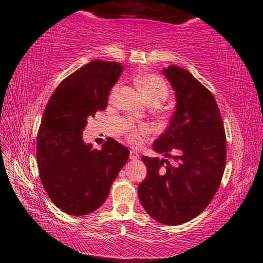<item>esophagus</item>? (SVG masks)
Returning a JSON list of instances; mask_svg holds the SVG:
<instances>
[{
  "mask_svg": "<svg viewBox=\"0 0 263 263\" xmlns=\"http://www.w3.org/2000/svg\"><path fill=\"white\" fill-rule=\"evenodd\" d=\"M130 159L131 160L139 159V154L136 152V150H131V152H130Z\"/></svg>",
  "mask_w": 263,
  "mask_h": 263,
  "instance_id": "esophagus-1",
  "label": "esophagus"
}]
</instances>
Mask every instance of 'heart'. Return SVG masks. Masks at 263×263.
I'll return each instance as SVG.
<instances>
[{
	"label": "heart",
	"instance_id": "1",
	"mask_svg": "<svg viewBox=\"0 0 263 263\" xmlns=\"http://www.w3.org/2000/svg\"><path fill=\"white\" fill-rule=\"evenodd\" d=\"M138 87L142 92L143 97L147 102L160 104L168 96V87L166 82L157 74H143L138 78ZM117 90V86L113 89V93ZM127 139L133 144H139L141 142V137L148 133L149 128L146 125L135 126L130 124L127 126Z\"/></svg>",
	"mask_w": 263,
	"mask_h": 263
}]
</instances>
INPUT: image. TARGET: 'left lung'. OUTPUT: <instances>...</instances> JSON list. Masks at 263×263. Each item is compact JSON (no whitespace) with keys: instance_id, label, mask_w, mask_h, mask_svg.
Wrapping results in <instances>:
<instances>
[{"instance_id":"1","label":"left lung","mask_w":263,"mask_h":263,"mask_svg":"<svg viewBox=\"0 0 263 263\" xmlns=\"http://www.w3.org/2000/svg\"><path fill=\"white\" fill-rule=\"evenodd\" d=\"M163 73L175 91L176 108L153 149L177 164L142 156L147 177L138 194L155 220L175 226L200 215L216 194L226 164V135L215 97L202 83L176 65Z\"/></svg>"}]
</instances>
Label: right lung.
I'll list each match as a JSON object with an SVG mask.
<instances>
[{"label": "right lung", "instance_id": "add662e5", "mask_svg": "<svg viewBox=\"0 0 263 263\" xmlns=\"http://www.w3.org/2000/svg\"><path fill=\"white\" fill-rule=\"evenodd\" d=\"M122 72L117 62L92 61L60 83L44 110L37 135L39 176L49 199L68 215L98 209L128 159V149L113 138L100 150L82 140L87 120L107 107Z\"/></svg>", "mask_w": 263, "mask_h": 263}]
</instances>
